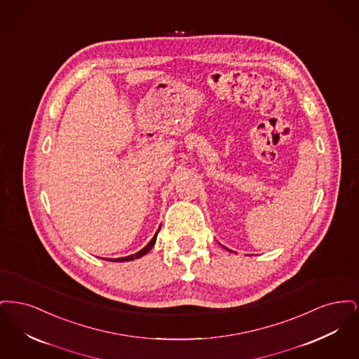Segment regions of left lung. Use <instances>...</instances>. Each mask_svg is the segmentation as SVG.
<instances>
[{
    "mask_svg": "<svg viewBox=\"0 0 359 359\" xmlns=\"http://www.w3.org/2000/svg\"><path fill=\"white\" fill-rule=\"evenodd\" d=\"M223 248H224V246H223ZM224 249H226V250H229V249H227V248H224ZM229 252H231V250H229Z\"/></svg>",
    "mask_w": 359,
    "mask_h": 359,
    "instance_id": "obj_1",
    "label": "left lung"
}]
</instances>
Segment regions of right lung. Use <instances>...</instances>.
<instances>
[{"label": "right lung", "mask_w": 359, "mask_h": 359, "mask_svg": "<svg viewBox=\"0 0 359 359\" xmlns=\"http://www.w3.org/2000/svg\"><path fill=\"white\" fill-rule=\"evenodd\" d=\"M158 231H160V227H158V230L156 231L154 238L151 239V241H149V243H148L145 248H142L140 252H137V253L132 255V256L121 257V258H114V259H109V261H120V262H125V261H132V259H135V258H140V257L145 256V255H147L148 252H151V249L154 248Z\"/></svg>", "instance_id": "obj_1"}]
</instances>
